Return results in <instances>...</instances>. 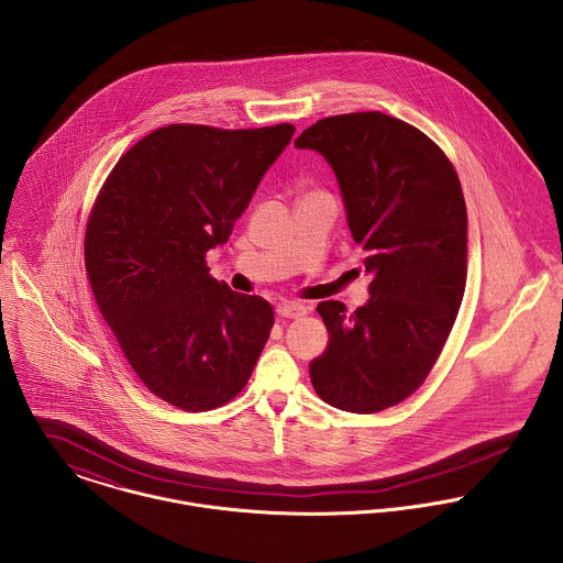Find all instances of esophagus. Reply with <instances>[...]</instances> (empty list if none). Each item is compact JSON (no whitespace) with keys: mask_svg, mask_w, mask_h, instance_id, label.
<instances>
[{"mask_svg":"<svg viewBox=\"0 0 563 563\" xmlns=\"http://www.w3.org/2000/svg\"><path fill=\"white\" fill-rule=\"evenodd\" d=\"M277 314L282 319H303L308 314V308L301 306V303H282L277 308Z\"/></svg>","mask_w":563,"mask_h":563,"instance_id":"obj_1","label":"esophagus"}]
</instances>
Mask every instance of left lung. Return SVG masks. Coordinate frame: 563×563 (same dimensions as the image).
I'll use <instances>...</instances> for the list:
<instances>
[{"label": "left lung", "instance_id": "obj_1", "mask_svg": "<svg viewBox=\"0 0 563 563\" xmlns=\"http://www.w3.org/2000/svg\"><path fill=\"white\" fill-rule=\"evenodd\" d=\"M331 164L353 241L366 251L368 303L317 306L329 344L310 366L322 401L377 413L435 366L466 288V201L455 166L418 128L379 110L324 117L295 141Z\"/></svg>", "mask_w": 563, "mask_h": 563}]
</instances>
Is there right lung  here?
<instances>
[{
    "mask_svg": "<svg viewBox=\"0 0 563 563\" xmlns=\"http://www.w3.org/2000/svg\"><path fill=\"white\" fill-rule=\"evenodd\" d=\"M292 134L290 123L154 130L90 208L84 264L99 312L150 393L184 411L241 395L271 335V303L214 279L206 253L228 242Z\"/></svg>",
    "mask_w": 563,
    "mask_h": 563,
    "instance_id": "1",
    "label": "right lung"
}]
</instances>
